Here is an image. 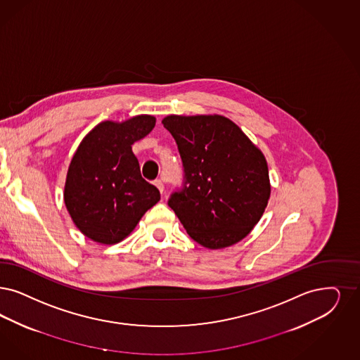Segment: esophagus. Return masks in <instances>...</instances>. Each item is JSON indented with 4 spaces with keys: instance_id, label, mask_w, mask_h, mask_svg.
Returning a JSON list of instances; mask_svg holds the SVG:
<instances>
[{
    "instance_id": "1",
    "label": "esophagus",
    "mask_w": 360,
    "mask_h": 360,
    "mask_svg": "<svg viewBox=\"0 0 360 360\" xmlns=\"http://www.w3.org/2000/svg\"><path fill=\"white\" fill-rule=\"evenodd\" d=\"M155 186L159 188L160 192H164V180H162V179H156V180H155Z\"/></svg>"
}]
</instances>
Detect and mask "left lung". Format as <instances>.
Segmentation results:
<instances>
[{"mask_svg": "<svg viewBox=\"0 0 360 360\" xmlns=\"http://www.w3.org/2000/svg\"><path fill=\"white\" fill-rule=\"evenodd\" d=\"M183 162V184L168 205L186 233L210 250L244 239L266 210L271 186L263 153L223 116L162 120Z\"/></svg>", "mask_w": 360, "mask_h": 360, "instance_id": "obj_1", "label": "left lung"}]
</instances>
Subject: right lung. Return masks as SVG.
<instances>
[{
    "label": "right lung",
    "instance_id": "right-lung-1",
    "mask_svg": "<svg viewBox=\"0 0 360 360\" xmlns=\"http://www.w3.org/2000/svg\"><path fill=\"white\" fill-rule=\"evenodd\" d=\"M156 119L105 121L85 136L68 169L64 200L75 224L89 239L115 244L127 238L160 192L140 174L132 152Z\"/></svg>",
    "mask_w": 360,
    "mask_h": 360
}]
</instances>
